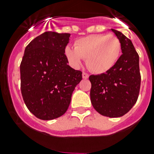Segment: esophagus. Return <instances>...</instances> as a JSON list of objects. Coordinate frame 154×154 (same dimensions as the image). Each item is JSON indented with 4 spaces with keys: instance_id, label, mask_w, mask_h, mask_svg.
I'll list each match as a JSON object with an SVG mask.
<instances>
[{
    "instance_id": "34e87169",
    "label": "esophagus",
    "mask_w": 154,
    "mask_h": 154,
    "mask_svg": "<svg viewBox=\"0 0 154 154\" xmlns=\"http://www.w3.org/2000/svg\"><path fill=\"white\" fill-rule=\"evenodd\" d=\"M89 77V75L87 73H82V77H83V79H88Z\"/></svg>"
}]
</instances>
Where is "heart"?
Here are the masks:
<instances>
[{"instance_id":"1","label":"heart","mask_w":154,"mask_h":154,"mask_svg":"<svg viewBox=\"0 0 154 154\" xmlns=\"http://www.w3.org/2000/svg\"><path fill=\"white\" fill-rule=\"evenodd\" d=\"M121 43L114 35L91 34L75 41L74 48L66 46L64 50L69 63L79 68L86 59L88 69L97 74L110 70L118 61Z\"/></svg>"}]
</instances>
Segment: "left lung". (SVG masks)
<instances>
[{"label": "left lung", "mask_w": 154, "mask_h": 154, "mask_svg": "<svg viewBox=\"0 0 154 154\" xmlns=\"http://www.w3.org/2000/svg\"><path fill=\"white\" fill-rule=\"evenodd\" d=\"M111 31L121 41L122 55L110 70L89 77L90 97L98 113L106 117H119L132 108L139 97V57L131 40L116 29Z\"/></svg>", "instance_id": "1"}]
</instances>
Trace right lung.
<instances>
[{
  "label": "right lung",
  "instance_id": "right-lung-1",
  "mask_svg": "<svg viewBox=\"0 0 154 154\" xmlns=\"http://www.w3.org/2000/svg\"><path fill=\"white\" fill-rule=\"evenodd\" d=\"M69 33L45 32L25 48L20 64L21 92L26 106L37 118L49 121L66 112L82 73L67 63L64 50Z\"/></svg>",
  "mask_w": 154,
  "mask_h": 154
}]
</instances>
